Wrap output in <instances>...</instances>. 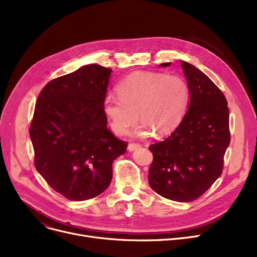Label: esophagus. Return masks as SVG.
<instances>
[{
  "instance_id": "1",
  "label": "esophagus",
  "mask_w": 257,
  "mask_h": 257,
  "mask_svg": "<svg viewBox=\"0 0 257 257\" xmlns=\"http://www.w3.org/2000/svg\"><path fill=\"white\" fill-rule=\"evenodd\" d=\"M141 147H142L141 144H138V143H130V144L128 145V150H129V151H134V150L139 149V148H141Z\"/></svg>"
}]
</instances>
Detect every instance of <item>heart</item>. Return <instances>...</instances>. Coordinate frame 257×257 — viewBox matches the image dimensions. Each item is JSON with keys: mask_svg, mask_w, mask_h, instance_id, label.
<instances>
[{"mask_svg": "<svg viewBox=\"0 0 257 257\" xmlns=\"http://www.w3.org/2000/svg\"><path fill=\"white\" fill-rule=\"evenodd\" d=\"M116 92L105 97L103 111L117 136H125L138 123L139 114L144 121L138 130L141 136L171 133L180 124L191 98L182 77L152 72L128 76L117 84Z\"/></svg>", "mask_w": 257, "mask_h": 257, "instance_id": "b5f03b06", "label": "heart"}]
</instances>
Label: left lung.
<instances>
[{
    "label": "left lung",
    "mask_w": 257,
    "mask_h": 257,
    "mask_svg": "<svg viewBox=\"0 0 257 257\" xmlns=\"http://www.w3.org/2000/svg\"><path fill=\"white\" fill-rule=\"evenodd\" d=\"M181 65L190 87V106L168 139L149 146L153 161L148 180L164 198L191 202L221 176L230 130L222 90L192 64L181 61Z\"/></svg>",
    "instance_id": "1"
}]
</instances>
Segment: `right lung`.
Masks as SVG:
<instances>
[{
    "mask_svg": "<svg viewBox=\"0 0 257 257\" xmlns=\"http://www.w3.org/2000/svg\"><path fill=\"white\" fill-rule=\"evenodd\" d=\"M112 70L88 64L52 81L37 98L29 129L34 165L54 191L71 201L102 194L112 163L128 143L107 128L103 101Z\"/></svg>",
    "mask_w": 257,
    "mask_h": 257,
    "instance_id": "right-lung-1",
    "label": "right lung"
}]
</instances>
